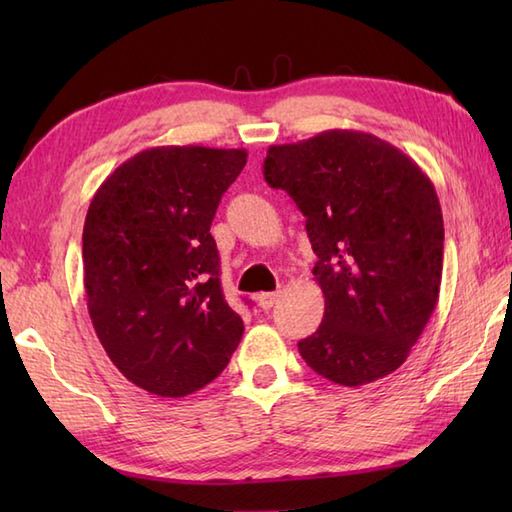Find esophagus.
I'll return each instance as SVG.
<instances>
[{"mask_svg":"<svg viewBox=\"0 0 512 512\" xmlns=\"http://www.w3.org/2000/svg\"><path fill=\"white\" fill-rule=\"evenodd\" d=\"M277 299H279V292H262V295H257V303H259V308H264V310H270L277 303Z\"/></svg>","mask_w":512,"mask_h":512,"instance_id":"obj_1","label":"esophagus"}]
</instances>
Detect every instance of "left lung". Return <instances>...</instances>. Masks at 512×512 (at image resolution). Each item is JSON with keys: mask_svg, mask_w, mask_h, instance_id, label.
Here are the masks:
<instances>
[{"mask_svg": "<svg viewBox=\"0 0 512 512\" xmlns=\"http://www.w3.org/2000/svg\"><path fill=\"white\" fill-rule=\"evenodd\" d=\"M264 178L295 200L317 255L325 312L299 341L303 361L345 387L396 372L440 295L444 224L427 173L372 134L330 129L270 147Z\"/></svg>", "mask_w": 512, "mask_h": 512, "instance_id": "1", "label": "left lung"}]
</instances>
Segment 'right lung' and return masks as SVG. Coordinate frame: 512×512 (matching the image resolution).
<instances>
[{
    "instance_id": "right-lung-1",
    "label": "right lung",
    "mask_w": 512,
    "mask_h": 512,
    "mask_svg": "<svg viewBox=\"0 0 512 512\" xmlns=\"http://www.w3.org/2000/svg\"><path fill=\"white\" fill-rule=\"evenodd\" d=\"M244 149L154 147L94 193L83 226L90 319L127 380L162 398L209 385L242 341L209 233Z\"/></svg>"
}]
</instances>
